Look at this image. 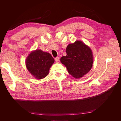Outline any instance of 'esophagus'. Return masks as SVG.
<instances>
[{
  "label": "esophagus",
  "instance_id": "esophagus-1",
  "mask_svg": "<svg viewBox=\"0 0 121 121\" xmlns=\"http://www.w3.org/2000/svg\"><path fill=\"white\" fill-rule=\"evenodd\" d=\"M60 60V57L58 56H57L55 58V60H56V62H58Z\"/></svg>",
  "mask_w": 121,
  "mask_h": 121
}]
</instances>
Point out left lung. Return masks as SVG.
<instances>
[{
    "mask_svg": "<svg viewBox=\"0 0 121 121\" xmlns=\"http://www.w3.org/2000/svg\"><path fill=\"white\" fill-rule=\"evenodd\" d=\"M67 56L60 58L61 63L66 67L73 77L80 78L88 73L92 67V52L89 46L81 41L69 44L66 48Z\"/></svg>",
    "mask_w": 121,
    "mask_h": 121,
    "instance_id": "left-lung-1",
    "label": "left lung"
}]
</instances>
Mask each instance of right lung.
<instances>
[{"mask_svg":"<svg viewBox=\"0 0 121 121\" xmlns=\"http://www.w3.org/2000/svg\"><path fill=\"white\" fill-rule=\"evenodd\" d=\"M54 62V58L50 53L37 49L29 54L26 60V65L36 79H42L48 75Z\"/></svg>","mask_w":121,"mask_h":121,"instance_id":"1","label":"right lung"}]
</instances>
